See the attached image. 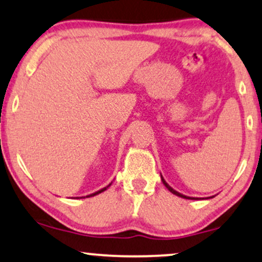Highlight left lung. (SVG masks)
Listing matches in <instances>:
<instances>
[{"mask_svg": "<svg viewBox=\"0 0 262 262\" xmlns=\"http://www.w3.org/2000/svg\"><path fill=\"white\" fill-rule=\"evenodd\" d=\"M161 179H162V183H163V185H164V186H165V187H167V188H168V190H169V191L171 192V193H174V194H175V196H179V197H181V198H186V200H200V198H196V197H188V196H185V194H183V193H180V192L175 191L173 187H170V186H169V185H168V184H167V181H165V180H164V179H163V177H162V175H161Z\"/></svg>", "mask_w": 262, "mask_h": 262, "instance_id": "left-lung-1", "label": "left lung"}]
</instances>
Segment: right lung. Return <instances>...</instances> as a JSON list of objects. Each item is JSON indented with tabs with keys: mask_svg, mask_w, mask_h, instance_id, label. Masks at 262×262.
<instances>
[{
	"mask_svg": "<svg viewBox=\"0 0 262 262\" xmlns=\"http://www.w3.org/2000/svg\"><path fill=\"white\" fill-rule=\"evenodd\" d=\"M111 184H112V183H111ZM111 184H108L106 187L101 188V190H99V191H97V192H94V193H92V194H88V196H85V197H93V196H97V194H99V193H101V192H104L105 190H107V188L111 186ZM85 197H79V198H85ZM77 198H78V197H77Z\"/></svg>",
	"mask_w": 262,
	"mask_h": 262,
	"instance_id": "add662e5",
	"label": "right lung"
}]
</instances>
